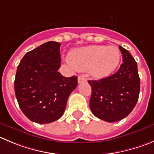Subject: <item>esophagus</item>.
Listing matches in <instances>:
<instances>
[{
  "label": "esophagus",
  "instance_id": "obj_1",
  "mask_svg": "<svg viewBox=\"0 0 154 154\" xmlns=\"http://www.w3.org/2000/svg\"><path fill=\"white\" fill-rule=\"evenodd\" d=\"M77 80H78L79 84H80V83H82V82L87 81V78H85V77H84V76H79L78 79H77Z\"/></svg>",
  "mask_w": 154,
  "mask_h": 154
}]
</instances>
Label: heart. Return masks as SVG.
<instances>
[{
  "mask_svg": "<svg viewBox=\"0 0 154 154\" xmlns=\"http://www.w3.org/2000/svg\"><path fill=\"white\" fill-rule=\"evenodd\" d=\"M120 51L114 45H90L71 51V62L79 70H89L93 76L103 78L112 74L120 61Z\"/></svg>",
  "mask_w": 154,
  "mask_h": 154,
  "instance_id": "obj_1",
  "label": "heart"
}]
</instances>
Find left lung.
I'll list each match as a JSON object with an SVG mask.
<instances>
[{
	"mask_svg": "<svg viewBox=\"0 0 154 154\" xmlns=\"http://www.w3.org/2000/svg\"><path fill=\"white\" fill-rule=\"evenodd\" d=\"M119 49L124 63L117 72L99 80H88L92 88L91 112L108 122L127 117L136 106L140 93L137 62L125 48L119 46Z\"/></svg>",
	"mask_w": 154,
	"mask_h": 154,
	"instance_id": "8db88e82",
	"label": "left lung"
}]
</instances>
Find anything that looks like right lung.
I'll return each mask as SVG.
<instances>
[{
	"mask_svg": "<svg viewBox=\"0 0 154 154\" xmlns=\"http://www.w3.org/2000/svg\"><path fill=\"white\" fill-rule=\"evenodd\" d=\"M61 43L50 41L24 55L17 69L14 90L23 114L32 122L48 124L59 119L77 77H65L61 67Z\"/></svg>",
	"mask_w": 154,
	"mask_h": 154,
	"instance_id": "obj_1",
	"label": "right lung"
}]
</instances>
